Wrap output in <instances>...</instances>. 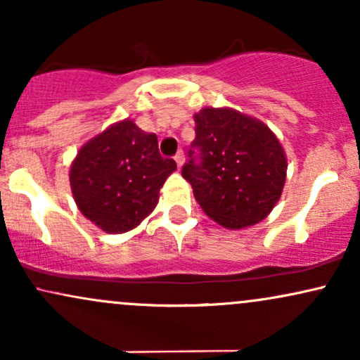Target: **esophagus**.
Here are the masks:
<instances>
[{
	"mask_svg": "<svg viewBox=\"0 0 360 360\" xmlns=\"http://www.w3.org/2000/svg\"><path fill=\"white\" fill-rule=\"evenodd\" d=\"M174 160H176L177 167L183 166V164H184V154H183V152H177V154L174 155Z\"/></svg>",
	"mask_w": 360,
	"mask_h": 360,
	"instance_id": "obj_1",
	"label": "esophagus"
}]
</instances>
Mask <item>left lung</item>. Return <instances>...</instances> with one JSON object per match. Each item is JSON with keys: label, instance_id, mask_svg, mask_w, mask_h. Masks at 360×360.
<instances>
[{"label": "left lung", "instance_id": "1", "mask_svg": "<svg viewBox=\"0 0 360 360\" xmlns=\"http://www.w3.org/2000/svg\"><path fill=\"white\" fill-rule=\"evenodd\" d=\"M188 162L181 174L203 212L226 229H243L269 214L286 181V155L259 120L230 108L194 115Z\"/></svg>", "mask_w": 360, "mask_h": 360}]
</instances>
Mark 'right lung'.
<instances>
[{
  "mask_svg": "<svg viewBox=\"0 0 360 360\" xmlns=\"http://www.w3.org/2000/svg\"><path fill=\"white\" fill-rule=\"evenodd\" d=\"M174 169V160L160 155L157 135L125 120L77 152L71 189L88 220L108 233H123L155 208L159 189Z\"/></svg>",
  "mask_w": 360,
  "mask_h": 360,
  "instance_id": "right-lung-1",
  "label": "right lung"
}]
</instances>
